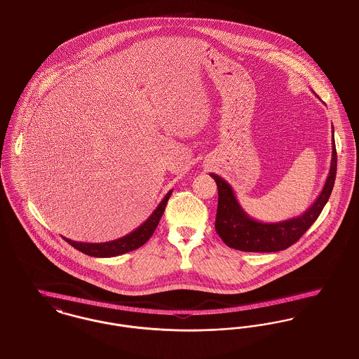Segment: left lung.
<instances>
[{
	"label": "left lung",
	"instance_id": "8db88e82",
	"mask_svg": "<svg viewBox=\"0 0 359 359\" xmlns=\"http://www.w3.org/2000/svg\"><path fill=\"white\" fill-rule=\"evenodd\" d=\"M336 168L337 156L334 139L332 138L331 168L323 191L304 215L278 222H262L251 219L239 205L232 187L219 175L210 173L219 190L215 225L219 236L228 248L248 252H275L292 246L318 219L327 205L336 179Z\"/></svg>",
	"mask_w": 359,
	"mask_h": 359
}]
</instances>
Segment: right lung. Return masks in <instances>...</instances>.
Listing matches in <instances>:
<instances>
[{"label": "right lung", "instance_id": "add662e5", "mask_svg": "<svg viewBox=\"0 0 359 359\" xmlns=\"http://www.w3.org/2000/svg\"><path fill=\"white\" fill-rule=\"evenodd\" d=\"M170 194H172V190H169V193L166 194L164 199L160 202L157 209L150 215V217L147 220L144 221L142 225H139L135 231H133L131 233H128L123 238H118V239L111 241V242H105V243H83V242H75V241H71V239H67V238H64V239L72 248L82 251L90 257L108 258V257H116V255H121L124 252L133 251L135 248L143 246L151 238L153 232L156 231L158 222L164 215L166 202H168Z\"/></svg>", "mask_w": 359, "mask_h": 359}]
</instances>
